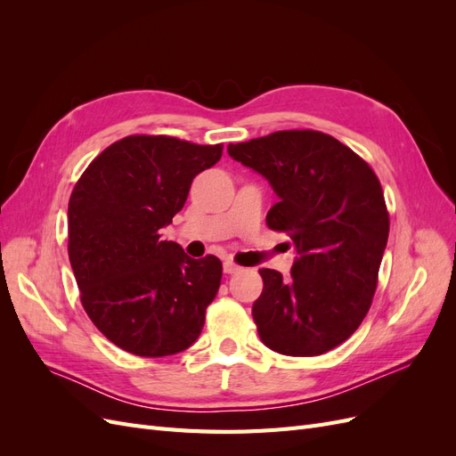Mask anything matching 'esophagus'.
<instances>
[{
	"instance_id": "obj_1",
	"label": "esophagus",
	"mask_w": 456,
	"mask_h": 456,
	"mask_svg": "<svg viewBox=\"0 0 456 456\" xmlns=\"http://www.w3.org/2000/svg\"><path fill=\"white\" fill-rule=\"evenodd\" d=\"M223 270H224V273H236V272L240 270V266L236 265V262H232V260H224Z\"/></svg>"
}]
</instances>
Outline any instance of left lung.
<instances>
[{"instance_id":"obj_1","label":"left lung","mask_w":456,"mask_h":456,"mask_svg":"<svg viewBox=\"0 0 456 456\" xmlns=\"http://www.w3.org/2000/svg\"><path fill=\"white\" fill-rule=\"evenodd\" d=\"M228 154L262 175L278 203L266 215L287 232L297 258L291 278L258 270L253 305L260 340L283 355H320L362 325L377 291L390 232L384 191L369 165L330 134L278 131L228 144Z\"/></svg>"}]
</instances>
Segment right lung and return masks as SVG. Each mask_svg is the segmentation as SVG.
<instances>
[{"instance_id": "add662e5", "label": "right lung", "mask_w": 456, "mask_h": 456, "mask_svg": "<svg viewBox=\"0 0 456 456\" xmlns=\"http://www.w3.org/2000/svg\"><path fill=\"white\" fill-rule=\"evenodd\" d=\"M223 144L133 134L110 144L68 203V256L91 322L116 346L163 357L194 344L216 297L223 262L190 258L161 228L183 209L194 176Z\"/></svg>"}]
</instances>
